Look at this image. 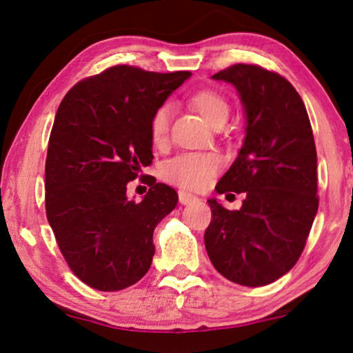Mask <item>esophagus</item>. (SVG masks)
<instances>
[{
    "label": "esophagus",
    "mask_w": 353,
    "mask_h": 353,
    "mask_svg": "<svg viewBox=\"0 0 353 353\" xmlns=\"http://www.w3.org/2000/svg\"><path fill=\"white\" fill-rule=\"evenodd\" d=\"M178 199H180V204H194V202L199 201V197L191 194V192H186V191H180L178 192Z\"/></svg>",
    "instance_id": "1"
}]
</instances>
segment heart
I'll list each match as a JSON object with an SVG mask.
<instances>
[{
  "mask_svg": "<svg viewBox=\"0 0 353 353\" xmlns=\"http://www.w3.org/2000/svg\"><path fill=\"white\" fill-rule=\"evenodd\" d=\"M191 104L205 122L210 125L221 117H228V103L220 93L212 90L197 91L191 96ZM170 108L161 105L154 110L149 133L156 146H162L168 137L170 127ZM220 168V159L209 152H186L173 157L163 167V176L173 185L186 188V190H202L209 185L212 178Z\"/></svg>",
  "mask_w": 353,
  "mask_h": 353,
  "instance_id": "obj_1",
  "label": "heart"
}]
</instances>
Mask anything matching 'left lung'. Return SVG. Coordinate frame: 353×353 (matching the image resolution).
I'll list each match as a JSON object with an SVG mask.
<instances>
[{
    "instance_id": "left-lung-1",
    "label": "left lung",
    "mask_w": 353,
    "mask_h": 353,
    "mask_svg": "<svg viewBox=\"0 0 353 353\" xmlns=\"http://www.w3.org/2000/svg\"><path fill=\"white\" fill-rule=\"evenodd\" d=\"M238 90L243 148L215 191L245 192L239 210L209 199L204 234L216 272L241 286L276 281L301 257L318 210L316 148L305 104L276 72L234 64L214 75Z\"/></svg>"
}]
</instances>
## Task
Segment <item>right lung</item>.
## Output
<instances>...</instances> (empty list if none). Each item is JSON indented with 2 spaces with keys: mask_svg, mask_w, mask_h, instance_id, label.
<instances>
[{
  "mask_svg": "<svg viewBox=\"0 0 353 353\" xmlns=\"http://www.w3.org/2000/svg\"><path fill=\"white\" fill-rule=\"evenodd\" d=\"M191 72L114 65L64 96L45 167L46 216L67 265L98 291H120L148 273L152 233L175 209L173 188L149 180L141 202L127 183L152 163L149 122Z\"/></svg>",
  "mask_w": 353,
  "mask_h": 353,
  "instance_id": "obj_1",
  "label": "right lung"
}]
</instances>
